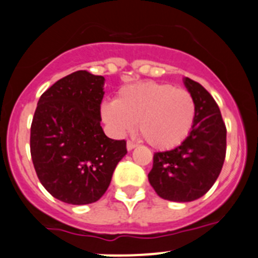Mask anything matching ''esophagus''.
Segmentation results:
<instances>
[{
	"instance_id": "esophagus-1",
	"label": "esophagus",
	"mask_w": 258,
	"mask_h": 258,
	"mask_svg": "<svg viewBox=\"0 0 258 258\" xmlns=\"http://www.w3.org/2000/svg\"><path fill=\"white\" fill-rule=\"evenodd\" d=\"M136 147H137V143H134L133 141H127V142H126V148H127V151H132V149L136 148Z\"/></svg>"
}]
</instances>
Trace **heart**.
Returning a JSON list of instances; mask_svg holds the SVG:
<instances>
[{"label": "heart", "instance_id": "1", "mask_svg": "<svg viewBox=\"0 0 258 258\" xmlns=\"http://www.w3.org/2000/svg\"><path fill=\"white\" fill-rule=\"evenodd\" d=\"M104 121L115 136L133 131L138 121L142 137L157 149H172L192 132L196 102L186 88L171 83L139 82L121 87L116 100L101 106Z\"/></svg>", "mask_w": 258, "mask_h": 258}]
</instances>
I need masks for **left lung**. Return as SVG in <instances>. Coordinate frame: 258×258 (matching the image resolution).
I'll list each match as a JSON object with an SVG mask.
<instances>
[{
	"mask_svg": "<svg viewBox=\"0 0 258 258\" xmlns=\"http://www.w3.org/2000/svg\"><path fill=\"white\" fill-rule=\"evenodd\" d=\"M196 102V119L188 138L171 151L156 152L148 173L162 199L186 203L201 198L217 181L227 152V127L218 104L199 82L185 78Z\"/></svg>",
	"mask_w": 258,
	"mask_h": 258,
	"instance_id": "left-lung-1",
	"label": "left lung"
}]
</instances>
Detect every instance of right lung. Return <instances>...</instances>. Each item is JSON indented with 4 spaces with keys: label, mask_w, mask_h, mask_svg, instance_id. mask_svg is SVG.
Wrapping results in <instances>:
<instances>
[{
    "label": "right lung",
    "mask_w": 258,
    "mask_h": 258,
    "mask_svg": "<svg viewBox=\"0 0 258 258\" xmlns=\"http://www.w3.org/2000/svg\"><path fill=\"white\" fill-rule=\"evenodd\" d=\"M102 76L77 71L40 96L30 127V153L39 181L58 200L91 204L107 190L126 154V142L105 136Z\"/></svg>",
    "instance_id": "right-lung-1"
}]
</instances>
